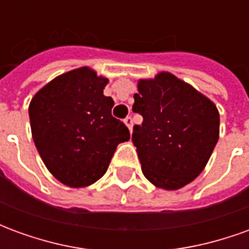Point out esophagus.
Segmentation results:
<instances>
[{
  "label": "esophagus",
  "instance_id": "obj_1",
  "mask_svg": "<svg viewBox=\"0 0 249 249\" xmlns=\"http://www.w3.org/2000/svg\"><path fill=\"white\" fill-rule=\"evenodd\" d=\"M124 124L128 126L129 132H132V126H133V120H132V117H130V116H128V117L124 120Z\"/></svg>",
  "mask_w": 249,
  "mask_h": 249
}]
</instances>
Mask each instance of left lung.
I'll use <instances>...</instances> for the list:
<instances>
[{
	"instance_id": "left-lung-1",
	"label": "left lung",
	"mask_w": 249,
	"mask_h": 249,
	"mask_svg": "<svg viewBox=\"0 0 249 249\" xmlns=\"http://www.w3.org/2000/svg\"><path fill=\"white\" fill-rule=\"evenodd\" d=\"M133 112L142 116L132 141L142 173L155 187L176 191L193 181L219 140L220 114L211 100L169 71L137 82Z\"/></svg>"
}]
</instances>
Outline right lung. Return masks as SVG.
I'll return each instance as SVG.
<instances>
[{"label":"right lung","instance_id":"1","mask_svg":"<svg viewBox=\"0 0 249 249\" xmlns=\"http://www.w3.org/2000/svg\"><path fill=\"white\" fill-rule=\"evenodd\" d=\"M108 78L88 68L57 76L29 104L32 136L48 171L71 188L92 185L107 172L116 148L129 140L104 96Z\"/></svg>","mask_w":249,"mask_h":249}]
</instances>
